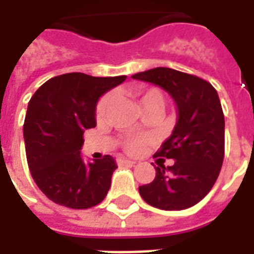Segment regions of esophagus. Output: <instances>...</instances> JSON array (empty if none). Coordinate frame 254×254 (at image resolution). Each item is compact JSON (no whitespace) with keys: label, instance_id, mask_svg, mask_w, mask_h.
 Here are the masks:
<instances>
[{"label":"esophagus","instance_id":"34e87169","mask_svg":"<svg viewBox=\"0 0 254 254\" xmlns=\"http://www.w3.org/2000/svg\"><path fill=\"white\" fill-rule=\"evenodd\" d=\"M134 163H136V162L132 159H125V158H118V159H117V165L118 166H125V165L133 166Z\"/></svg>","mask_w":254,"mask_h":254}]
</instances>
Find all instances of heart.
Segmentation results:
<instances>
[{"instance_id":"heart-1","label":"heart","mask_w":254,"mask_h":254,"mask_svg":"<svg viewBox=\"0 0 254 254\" xmlns=\"http://www.w3.org/2000/svg\"><path fill=\"white\" fill-rule=\"evenodd\" d=\"M133 95L134 98L137 99L138 105L141 109H145V107H163V103H165V99H163V95L160 92L159 89L156 88H136L133 91ZM111 102L110 95H106L105 98H102L99 102V105L96 107V116L102 118L105 116L106 111L109 109V105ZM145 138L137 137V138H130L125 143V148H127V152L130 154H137L143 149L144 144H145Z\"/></svg>"}]
</instances>
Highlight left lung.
Listing matches in <instances>:
<instances>
[{
    "mask_svg": "<svg viewBox=\"0 0 254 254\" xmlns=\"http://www.w3.org/2000/svg\"><path fill=\"white\" fill-rule=\"evenodd\" d=\"M132 78L165 89L177 107L176 127L156 152L174 165L155 167V180L138 188L140 196L165 211L193 207L212 189L223 163L224 116L218 92L205 80L170 67L149 69Z\"/></svg>",
    "mask_w": 254,
    "mask_h": 254,
    "instance_id": "left-lung-1",
    "label": "left lung"
}]
</instances>
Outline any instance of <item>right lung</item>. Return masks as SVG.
Here are the masks:
<instances>
[{
	"label": "right lung",
	"mask_w": 254,
	"mask_h": 254,
	"mask_svg": "<svg viewBox=\"0 0 254 254\" xmlns=\"http://www.w3.org/2000/svg\"><path fill=\"white\" fill-rule=\"evenodd\" d=\"M125 78L66 73L47 80L31 98L23 127L27 162L38 188L56 204L85 209L107 194L116 159L85 162L83 134L96 127L100 96Z\"/></svg>",
	"instance_id": "obj_1"
}]
</instances>
